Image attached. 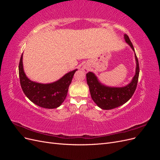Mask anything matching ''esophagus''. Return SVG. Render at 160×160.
<instances>
[{"label": "esophagus", "mask_w": 160, "mask_h": 160, "mask_svg": "<svg viewBox=\"0 0 160 160\" xmlns=\"http://www.w3.org/2000/svg\"><path fill=\"white\" fill-rule=\"evenodd\" d=\"M82 69H83V71H85V72H88L89 71V68L87 66H83V68H82Z\"/></svg>", "instance_id": "34e87169"}]
</instances>
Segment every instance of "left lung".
<instances>
[{
    "mask_svg": "<svg viewBox=\"0 0 160 160\" xmlns=\"http://www.w3.org/2000/svg\"><path fill=\"white\" fill-rule=\"evenodd\" d=\"M124 38L125 42L135 51L129 37L124 35ZM135 58L136 61L135 74L132 81L126 86L121 88L106 86L100 83L93 72H89L86 74L87 83L89 85L91 98L101 109L109 110L116 108L126 103L132 98L137 88L139 73V62L135 52Z\"/></svg>",
    "mask_w": 160,
    "mask_h": 160,
    "instance_id": "8db88e82",
    "label": "left lung"
}]
</instances>
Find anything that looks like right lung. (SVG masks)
I'll return each instance as SVG.
<instances>
[{"label":"right lung","instance_id":"obj_1","mask_svg":"<svg viewBox=\"0 0 160 160\" xmlns=\"http://www.w3.org/2000/svg\"><path fill=\"white\" fill-rule=\"evenodd\" d=\"M76 71L77 69L67 72L53 83L42 84L32 81L26 76L23 69L22 54L18 65L19 78L24 93L33 103L46 109L57 108L65 101Z\"/></svg>","mask_w":160,"mask_h":160}]
</instances>
